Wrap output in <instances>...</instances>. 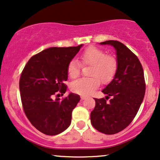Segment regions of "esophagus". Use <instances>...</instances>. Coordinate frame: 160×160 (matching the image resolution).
Instances as JSON below:
<instances>
[{
	"label": "esophagus",
	"instance_id": "obj_1",
	"mask_svg": "<svg viewBox=\"0 0 160 160\" xmlns=\"http://www.w3.org/2000/svg\"><path fill=\"white\" fill-rule=\"evenodd\" d=\"M81 97V99H82V100H84V99H86V96H83V95H82L81 96V97Z\"/></svg>",
	"mask_w": 160,
	"mask_h": 160
}]
</instances>
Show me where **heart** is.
<instances>
[{
	"label": "heart",
	"instance_id": "1",
	"mask_svg": "<svg viewBox=\"0 0 160 160\" xmlns=\"http://www.w3.org/2000/svg\"><path fill=\"white\" fill-rule=\"evenodd\" d=\"M82 64L91 65L89 70L90 78H80L71 84L72 91L83 96L90 95L100 85V80L106 83L113 79L118 69L117 59L111 55H106L101 49L89 47L80 55ZM68 74L71 78H75L80 74V65L78 61L72 60L68 66Z\"/></svg>",
	"mask_w": 160,
	"mask_h": 160
}]
</instances>
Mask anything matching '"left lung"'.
<instances>
[{
	"mask_svg": "<svg viewBox=\"0 0 160 160\" xmlns=\"http://www.w3.org/2000/svg\"><path fill=\"white\" fill-rule=\"evenodd\" d=\"M100 44L113 47L118 67L112 81L102 91L107 94L105 99H94L91 122L100 132L113 135L126 128L135 117L143 100L146 83L141 63L127 47L114 40Z\"/></svg>",
	"mask_w": 160,
	"mask_h": 160,
	"instance_id": "obj_1",
	"label": "left lung"
}]
</instances>
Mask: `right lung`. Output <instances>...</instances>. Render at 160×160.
<instances>
[{"label": "right lung", "instance_id": "1", "mask_svg": "<svg viewBox=\"0 0 160 160\" xmlns=\"http://www.w3.org/2000/svg\"><path fill=\"white\" fill-rule=\"evenodd\" d=\"M82 46L44 50L30 58L21 74L23 110L31 124L45 135L60 134L71 123L80 96L69 93L63 100L53 99V96L58 91L62 95L67 91L63 82L68 79V66Z\"/></svg>", "mask_w": 160, "mask_h": 160}]
</instances>
